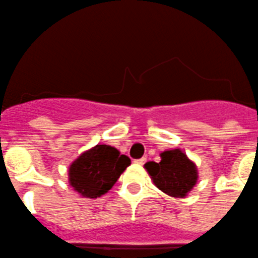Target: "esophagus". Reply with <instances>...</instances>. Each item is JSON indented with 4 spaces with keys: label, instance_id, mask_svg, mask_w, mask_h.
<instances>
[{
    "label": "esophagus",
    "instance_id": "obj_1",
    "mask_svg": "<svg viewBox=\"0 0 258 258\" xmlns=\"http://www.w3.org/2000/svg\"><path fill=\"white\" fill-rule=\"evenodd\" d=\"M146 161H147V158H146V157H143V158L136 159V161H134V163H136V164H144V163H146Z\"/></svg>",
    "mask_w": 258,
    "mask_h": 258
}]
</instances>
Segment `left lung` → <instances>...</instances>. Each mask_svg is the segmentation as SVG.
Wrapping results in <instances>:
<instances>
[{
  "mask_svg": "<svg viewBox=\"0 0 258 258\" xmlns=\"http://www.w3.org/2000/svg\"><path fill=\"white\" fill-rule=\"evenodd\" d=\"M153 183L172 198H185L198 182V167L180 148L161 153V162L144 164Z\"/></svg>",
  "mask_w": 258,
  "mask_h": 258,
  "instance_id": "obj_1",
  "label": "left lung"
}]
</instances>
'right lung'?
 I'll use <instances>...</instances> for the list:
<instances>
[{
    "label": "right lung",
    "instance_id": "1",
    "mask_svg": "<svg viewBox=\"0 0 258 258\" xmlns=\"http://www.w3.org/2000/svg\"><path fill=\"white\" fill-rule=\"evenodd\" d=\"M129 164L131 158L116 148L97 144L72 162L68 170L70 185L83 198H100L115 185Z\"/></svg>",
    "mask_w": 258,
    "mask_h": 258
}]
</instances>
